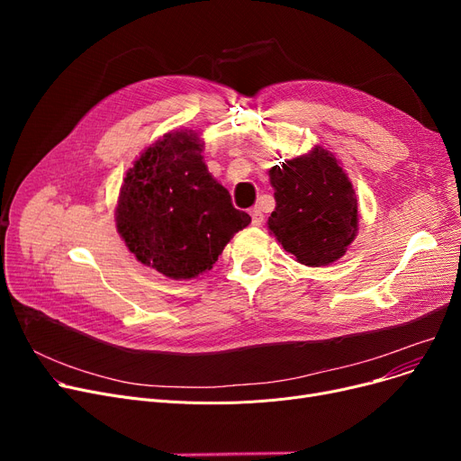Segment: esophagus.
<instances>
[{
  "label": "esophagus",
  "mask_w": 461,
  "mask_h": 461,
  "mask_svg": "<svg viewBox=\"0 0 461 461\" xmlns=\"http://www.w3.org/2000/svg\"><path fill=\"white\" fill-rule=\"evenodd\" d=\"M250 216H252V224H254V226H261V224H263V212H261L259 207H254V209L250 211Z\"/></svg>",
  "instance_id": "34e87169"
}]
</instances>
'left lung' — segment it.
<instances>
[{"mask_svg": "<svg viewBox=\"0 0 461 461\" xmlns=\"http://www.w3.org/2000/svg\"><path fill=\"white\" fill-rule=\"evenodd\" d=\"M276 207L267 228L282 249L308 267L340 259L358 231L353 185L336 157L312 151L269 169Z\"/></svg>", "mask_w": 461, "mask_h": 461, "instance_id": "1", "label": "left lung"}]
</instances>
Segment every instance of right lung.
Wrapping results in <instances>:
<instances>
[{
    "label": "right lung",
    "instance_id": "right-lung-1",
    "mask_svg": "<svg viewBox=\"0 0 461 461\" xmlns=\"http://www.w3.org/2000/svg\"><path fill=\"white\" fill-rule=\"evenodd\" d=\"M194 131H172L134 160L119 190L115 226L145 267L190 280L212 269L250 216L231 205L230 192L202 157Z\"/></svg>",
    "mask_w": 461,
    "mask_h": 461
}]
</instances>
